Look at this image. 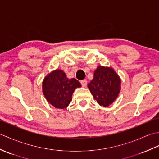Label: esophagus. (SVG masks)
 Masks as SVG:
<instances>
[{
	"label": "esophagus",
	"instance_id": "1",
	"mask_svg": "<svg viewBox=\"0 0 159 159\" xmlns=\"http://www.w3.org/2000/svg\"><path fill=\"white\" fill-rule=\"evenodd\" d=\"M80 83H81L82 87H85L87 86V80H86V79H84V80H80Z\"/></svg>",
	"mask_w": 159,
	"mask_h": 159
}]
</instances>
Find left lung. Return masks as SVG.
<instances>
[{"instance_id":"left-lung-1","label":"left lung","mask_w":159,"mask_h":159,"mask_svg":"<svg viewBox=\"0 0 159 159\" xmlns=\"http://www.w3.org/2000/svg\"><path fill=\"white\" fill-rule=\"evenodd\" d=\"M88 88L97 102L107 107L116 100L120 92V78L112 67L99 66Z\"/></svg>"}]
</instances>
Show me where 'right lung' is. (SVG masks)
Instances as JSON below:
<instances>
[{"label": "right lung", "instance_id": "add662e5", "mask_svg": "<svg viewBox=\"0 0 159 159\" xmlns=\"http://www.w3.org/2000/svg\"><path fill=\"white\" fill-rule=\"evenodd\" d=\"M81 87L76 79H68L63 70H56L47 75L42 83V90L47 101L57 109H65L72 101L77 87Z\"/></svg>", "mask_w": 159, "mask_h": 159}]
</instances>
